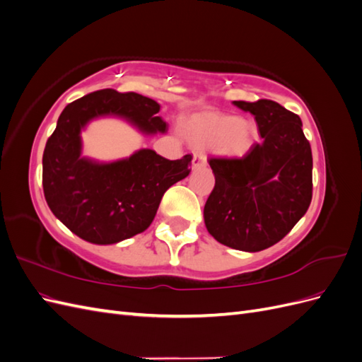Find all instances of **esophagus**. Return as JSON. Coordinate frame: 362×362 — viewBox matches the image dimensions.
Returning <instances> with one entry per match:
<instances>
[{
	"instance_id": "obj_1",
	"label": "esophagus",
	"mask_w": 362,
	"mask_h": 362,
	"mask_svg": "<svg viewBox=\"0 0 362 362\" xmlns=\"http://www.w3.org/2000/svg\"><path fill=\"white\" fill-rule=\"evenodd\" d=\"M206 164V156L204 154V152H196V154L193 156V166L194 168H202Z\"/></svg>"
}]
</instances>
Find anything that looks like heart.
Returning a JSON list of instances; mask_svg holds the SVG:
<instances>
[{
    "instance_id": "1",
    "label": "heart",
    "mask_w": 362,
    "mask_h": 362,
    "mask_svg": "<svg viewBox=\"0 0 362 362\" xmlns=\"http://www.w3.org/2000/svg\"><path fill=\"white\" fill-rule=\"evenodd\" d=\"M182 133L194 146L213 145L218 154L242 157L254 146L257 127L249 119L218 112H204L185 120Z\"/></svg>"
}]
</instances>
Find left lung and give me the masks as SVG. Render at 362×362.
I'll return each mask as SVG.
<instances>
[{"label": "left lung", "mask_w": 362, "mask_h": 362, "mask_svg": "<svg viewBox=\"0 0 362 362\" xmlns=\"http://www.w3.org/2000/svg\"><path fill=\"white\" fill-rule=\"evenodd\" d=\"M255 116L261 144L242 158H210L216 184L204 206L218 243L258 252L278 243L308 210L313 154L302 120L270 100L234 101Z\"/></svg>", "instance_id": "left-lung-1"}]
</instances>
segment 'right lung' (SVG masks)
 Listing matches in <instances>:
<instances>
[{
	"label": "right lung",
	"instance_id": "1",
	"mask_svg": "<svg viewBox=\"0 0 362 362\" xmlns=\"http://www.w3.org/2000/svg\"><path fill=\"white\" fill-rule=\"evenodd\" d=\"M160 104L134 92L103 89L64 107L42 158V185L51 211L80 238L113 245L144 233L164 192L190 173L192 156L168 160L152 149L96 163L81 157V129L100 116H119L145 134L164 133Z\"/></svg>",
	"mask_w": 362,
	"mask_h": 362
}]
</instances>
